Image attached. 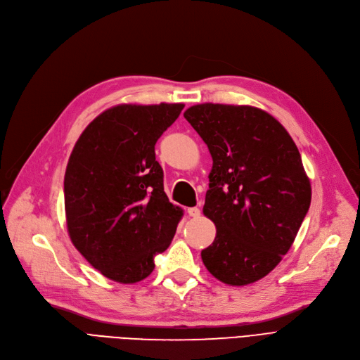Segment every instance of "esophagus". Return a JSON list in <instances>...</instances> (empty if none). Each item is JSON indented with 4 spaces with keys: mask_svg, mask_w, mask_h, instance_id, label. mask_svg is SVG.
Returning a JSON list of instances; mask_svg holds the SVG:
<instances>
[{
    "mask_svg": "<svg viewBox=\"0 0 360 360\" xmlns=\"http://www.w3.org/2000/svg\"><path fill=\"white\" fill-rule=\"evenodd\" d=\"M188 214H190L191 217H200L201 214V210L198 209V207H191V209H188Z\"/></svg>",
    "mask_w": 360,
    "mask_h": 360,
    "instance_id": "34e87169",
    "label": "esophagus"
}]
</instances>
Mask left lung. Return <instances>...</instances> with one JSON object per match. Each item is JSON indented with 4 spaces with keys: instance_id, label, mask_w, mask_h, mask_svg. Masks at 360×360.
I'll return each instance as SVG.
<instances>
[{
    "instance_id": "obj_1",
    "label": "left lung",
    "mask_w": 360,
    "mask_h": 360,
    "mask_svg": "<svg viewBox=\"0 0 360 360\" xmlns=\"http://www.w3.org/2000/svg\"><path fill=\"white\" fill-rule=\"evenodd\" d=\"M213 159L204 216L216 238L205 269L229 286L266 277L286 255L311 204V182L286 128L248 105L200 103L184 112Z\"/></svg>"
}]
</instances>
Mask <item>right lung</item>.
I'll list each match as a JSON object with an SVG mask.
<instances>
[{"label":"right lung","mask_w":360,"mask_h":360,"mask_svg":"<svg viewBox=\"0 0 360 360\" xmlns=\"http://www.w3.org/2000/svg\"><path fill=\"white\" fill-rule=\"evenodd\" d=\"M184 103L112 106L75 143L64 176L70 239L105 277L132 285L155 270L182 209L163 191L155 144Z\"/></svg>","instance_id":"obj_1"}]
</instances>
